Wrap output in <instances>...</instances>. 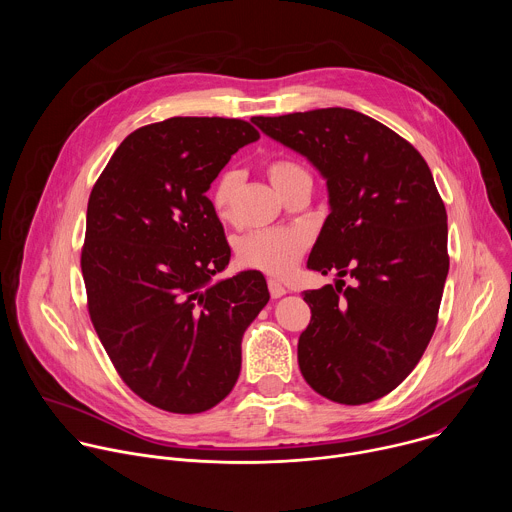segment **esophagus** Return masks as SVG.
<instances>
[{"label": "esophagus", "instance_id": "esophagus-1", "mask_svg": "<svg viewBox=\"0 0 512 512\" xmlns=\"http://www.w3.org/2000/svg\"><path fill=\"white\" fill-rule=\"evenodd\" d=\"M267 287H269V294H271L273 300H277V298H281V296L287 294V289H285L279 281H275V279H269V281H267Z\"/></svg>", "mask_w": 512, "mask_h": 512}]
</instances>
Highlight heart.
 <instances>
[{
	"mask_svg": "<svg viewBox=\"0 0 512 512\" xmlns=\"http://www.w3.org/2000/svg\"><path fill=\"white\" fill-rule=\"evenodd\" d=\"M267 176L275 190L283 194L302 180H310V174L294 160L279 158L267 166ZM241 186L239 172H225L216 180L210 200L214 212L221 218H231L235 210V198ZM310 237L302 229H269L245 235L237 243V257L245 267L263 271L273 277H283L294 271L304 251L308 249Z\"/></svg>",
	"mask_w": 512,
	"mask_h": 512,
	"instance_id": "obj_1",
	"label": "heart"
}]
</instances>
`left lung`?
I'll return each instance as SVG.
<instances>
[{
  "label": "left lung",
  "instance_id": "8db88e82",
  "mask_svg": "<svg viewBox=\"0 0 512 512\" xmlns=\"http://www.w3.org/2000/svg\"><path fill=\"white\" fill-rule=\"evenodd\" d=\"M251 121L326 180L330 214L308 269L354 279L304 291L300 371L330 401H377L415 369L437 324L450 257L433 176L409 141L352 109Z\"/></svg>",
  "mask_w": 512,
  "mask_h": 512
}]
</instances>
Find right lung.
Here are the masks:
<instances>
[{
  "label": "right lung",
  "mask_w": 512,
  "mask_h": 512,
  "mask_svg": "<svg viewBox=\"0 0 512 512\" xmlns=\"http://www.w3.org/2000/svg\"><path fill=\"white\" fill-rule=\"evenodd\" d=\"M259 139L241 119L172 117L127 135L99 176L81 257L89 314L125 385L164 411L202 413L241 373V340L269 302L204 196Z\"/></svg>",
  "instance_id": "1"
}]
</instances>
